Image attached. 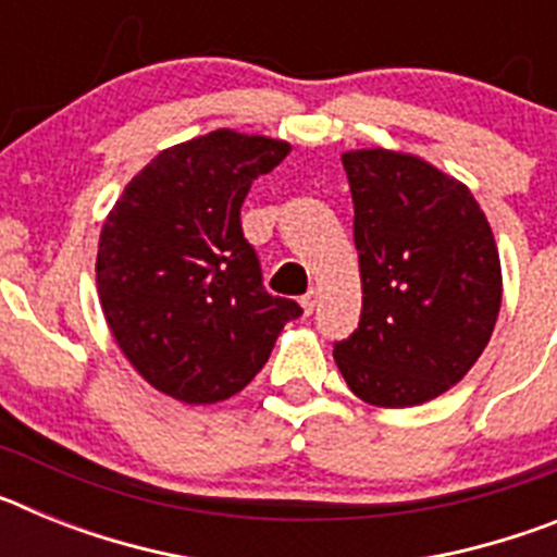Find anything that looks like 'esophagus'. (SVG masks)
<instances>
[{"instance_id": "obj_1", "label": "esophagus", "mask_w": 557, "mask_h": 557, "mask_svg": "<svg viewBox=\"0 0 557 557\" xmlns=\"http://www.w3.org/2000/svg\"><path fill=\"white\" fill-rule=\"evenodd\" d=\"M314 304H318V289L312 287V289H309V293L301 298L304 314H312V312H314Z\"/></svg>"}]
</instances>
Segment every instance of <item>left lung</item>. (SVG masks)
<instances>
[{"instance_id":"8db88e82","label":"left lung","mask_w":557,"mask_h":557,"mask_svg":"<svg viewBox=\"0 0 557 557\" xmlns=\"http://www.w3.org/2000/svg\"><path fill=\"white\" fill-rule=\"evenodd\" d=\"M339 159L354 198L362 314L334 346V362L368 405H424L471 371L494 334V231L469 186L421 156L362 147Z\"/></svg>"}]
</instances>
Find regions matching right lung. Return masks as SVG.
Segmentation results:
<instances>
[{
  "label": "right lung",
  "mask_w": 557,
  "mask_h": 557,
  "mask_svg": "<svg viewBox=\"0 0 557 557\" xmlns=\"http://www.w3.org/2000/svg\"><path fill=\"white\" fill-rule=\"evenodd\" d=\"M284 139L220 127L161 150L108 211L97 295L113 339L147 385L218 405L262 371L301 307L262 287L239 209Z\"/></svg>",
  "instance_id": "1"
}]
</instances>
